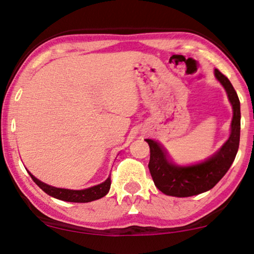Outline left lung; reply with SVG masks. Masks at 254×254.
<instances>
[{"instance_id": "obj_1", "label": "left lung", "mask_w": 254, "mask_h": 254, "mask_svg": "<svg viewBox=\"0 0 254 254\" xmlns=\"http://www.w3.org/2000/svg\"><path fill=\"white\" fill-rule=\"evenodd\" d=\"M214 76L225 88L233 106L229 138L218 151L198 164L178 165L168 158L160 144L153 139H145L150 146L149 170L154 186L167 196L190 197L211 190L225 176L237 154L241 135V103L227 76L216 68Z\"/></svg>"}]
</instances>
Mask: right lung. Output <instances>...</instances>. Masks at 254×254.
Here are the masks:
<instances>
[{
    "label": "right lung",
    "instance_id": "obj_1",
    "mask_svg": "<svg viewBox=\"0 0 254 254\" xmlns=\"http://www.w3.org/2000/svg\"><path fill=\"white\" fill-rule=\"evenodd\" d=\"M28 172V171H27ZM33 181L38 185L47 194L57 198L60 200L71 201V203H89V201L100 199L104 197L109 192L110 187H111V178L110 175L104 182L100 183L97 186H93L90 188L82 189V190H72V189H64V188H56V187L49 186L47 183L40 181L36 179L31 172H28Z\"/></svg>",
    "mask_w": 254,
    "mask_h": 254
}]
</instances>
